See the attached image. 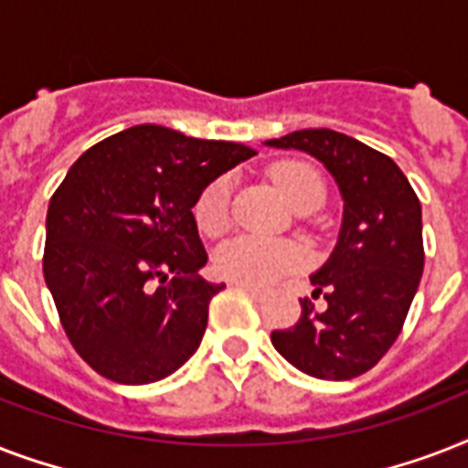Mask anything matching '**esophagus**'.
Instances as JSON below:
<instances>
[{
  "label": "esophagus",
  "mask_w": 468,
  "mask_h": 468,
  "mask_svg": "<svg viewBox=\"0 0 468 468\" xmlns=\"http://www.w3.org/2000/svg\"><path fill=\"white\" fill-rule=\"evenodd\" d=\"M233 286H238V289H240V292L250 293V296H252V299H255V301H262V299H264V292H262V289H257V286L240 284V282H233Z\"/></svg>",
  "instance_id": "esophagus-1"
}]
</instances>
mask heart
<instances>
[{"mask_svg": "<svg viewBox=\"0 0 468 468\" xmlns=\"http://www.w3.org/2000/svg\"><path fill=\"white\" fill-rule=\"evenodd\" d=\"M271 179L293 208H299L308 201L325 198L323 176L306 162H279L271 167ZM194 220H197L198 230L208 238H216L226 230L230 223V179L228 176L213 179L198 194L197 204H194ZM213 267L228 282H240V284L264 289V286L274 284L277 279L299 270L301 252L292 242L240 235V238L220 245L213 257Z\"/></svg>", "mask_w": 468, "mask_h": 468, "instance_id": "1", "label": "heart"}]
</instances>
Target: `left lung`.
I'll return each mask as SVG.
<instances>
[{"label":"left lung","mask_w":468,"mask_h":468,"mask_svg":"<svg viewBox=\"0 0 468 468\" xmlns=\"http://www.w3.org/2000/svg\"><path fill=\"white\" fill-rule=\"evenodd\" d=\"M264 145L303 150L325 165L345 211L333 255L311 277L315 311L301 299V318L274 330L271 345L308 377L347 381L369 371L403 330L425 267L422 211L413 186L384 153L330 128H306Z\"/></svg>","instance_id":"1"}]
</instances>
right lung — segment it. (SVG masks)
<instances>
[{
  "label": "right lung",
  "mask_w": 468,
  "mask_h": 468,
  "mask_svg": "<svg viewBox=\"0 0 468 468\" xmlns=\"http://www.w3.org/2000/svg\"><path fill=\"white\" fill-rule=\"evenodd\" d=\"M252 155L240 143L143 123L69 167L48 206L43 277L65 335L97 374L153 384L197 352L223 284L198 277L208 255L191 208Z\"/></svg>",
  "instance_id": "obj_1"
}]
</instances>
